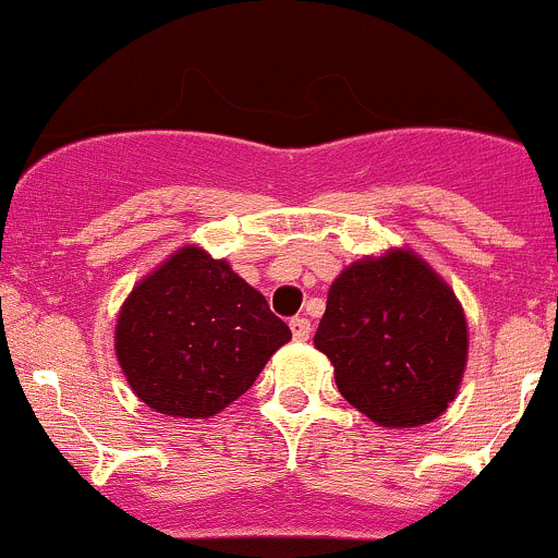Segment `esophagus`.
Here are the masks:
<instances>
[{
  "instance_id": "1",
  "label": "esophagus",
  "mask_w": 558,
  "mask_h": 558,
  "mask_svg": "<svg viewBox=\"0 0 558 558\" xmlns=\"http://www.w3.org/2000/svg\"><path fill=\"white\" fill-rule=\"evenodd\" d=\"M291 335H294V340H311V320L307 318H291Z\"/></svg>"
}]
</instances>
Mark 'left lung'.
<instances>
[{
  "label": "left lung",
  "instance_id": "1",
  "mask_svg": "<svg viewBox=\"0 0 558 558\" xmlns=\"http://www.w3.org/2000/svg\"><path fill=\"white\" fill-rule=\"evenodd\" d=\"M313 342L335 367L342 397L388 429L446 413L470 345L451 286L408 247L342 269Z\"/></svg>",
  "mask_w": 558,
  "mask_h": 558
}]
</instances>
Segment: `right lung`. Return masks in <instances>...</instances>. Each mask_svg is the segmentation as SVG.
Segmentation results:
<instances>
[{
  "instance_id": "1",
  "label": "right lung",
  "mask_w": 558,
  "mask_h": 558,
  "mask_svg": "<svg viewBox=\"0 0 558 558\" xmlns=\"http://www.w3.org/2000/svg\"><path fill=\"white\" fill-rule=\"evenodd\" d=\"M289 340L267 300L196 245L140 280L116 324V356L132 391L174 418L221 413Z\"/></svg>"
}]
</instances>
